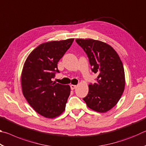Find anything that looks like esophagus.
I'll use <instances>...</instances> for the list:
<instances>
[{"instance_id": "1", "label": "esophagus", "mask_w": 146, "mask_h": 146, "mask_svg": "<svg viewBox=\"0 0 146 146\" xmlns=\"http://www.w3.org/2000/svg\"><path fill=\"white\" fill-rule=\"evenodd\" d=\"M70 87H71V89L72 90H75V89L76 88V85H73V84H71V86H70Z\"/></svg>"}]
</instances>
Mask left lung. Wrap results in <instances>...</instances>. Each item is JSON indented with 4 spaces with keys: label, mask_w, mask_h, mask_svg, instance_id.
Here are the masks:
<instances>
[{
    "label": "left lung",
    "mask_w": 146,
    "mask_h": 146,
    "mask_svg": "<svg viewBox=\"0 0 146 146\" xmlns=\"http://www.w3.org/2000/svg\"><path fill=\"white\" fill-rule=\"evenodd\" d=\"M89 58L97 82L89 85L88 95L83 100L95 111L105 113L119 101L125 88L124 69L119 56L111 46L93 39H76Z\"/></svg>",
    "instance_id": "1"
}]
</instances>
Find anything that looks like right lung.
I'll return each instance as SVG.
<instances>
[{
    "label": "right lung",
    "instance_id": "obj_1",
    "mask_svg": "<svg viewBox=\"0 0 146 146\" xmlns=\"http://www.w3.org/2000/svg\"><path fill=\"white\" fill-rule=\"evenodd\" d=\"M74 38L41 44L29 54L21 74L23 93L33 110L48 118L64 112L71 88L53 82L59 73L57 64L70 48Z\"/></svg>",
    "mask_w": 146,
    "mask_h": 146
}]
</instances>
